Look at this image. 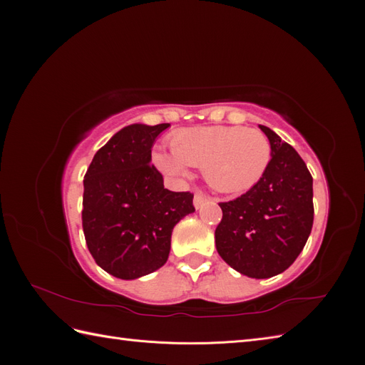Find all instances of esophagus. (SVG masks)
<instances>
[{"mask_svg": "<svg viewBox=\"0 0 365 365\" xmlns=\"http://www.w3.org/2000/svg\"><path fill=\"white\" fill-rule=\"evenodd\" d=\"M208 200H210V196L207 193H204L202 190H196L195 197H193V204L196 208H201L205 202H208Z\"/></svg>", "mask_w": 365, "mask_h": 365, "instance_id": "esophagus-1", "label": "esophagus"}]
</instances>
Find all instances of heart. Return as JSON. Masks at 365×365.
Instances as JSON below:
<instances>
[{
	"label": "heart",
	"instance_id": "heart-1",
	"mask_svg": "<svg viewBox=\"0 0 365 365\" xmlns=\"http://www.w3.org/2000/svg\"><path fill=\"white\" fill-rule=\"evenodd\" d=\"M169 153H158L157 165L168 175L184 176L185 165L202 168L205 181L225 193L251 189L272 158L268 137L262 130L240 126H208L180 130L170 140Z\"/></svg>",
	"mask_w": 365,
	"mask_h": 365
}]
</instances>
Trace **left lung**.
Instances as JSON below:
<instances>
[{"instance_id": "8db88e82", "label": "left lung", "mask_w": 365, "mask_h": 365, "mask_svg": "<svg viewBox=\"0 0 365 365\" xmlns=\"http://www.w3.org/2000/svg\"><path fill=\"white\" fill-rule=\"evenodd\" d=\"M267 134L272 158L263 178L239 197L220 202L216 250L231 268L252 279L288 269L314 224L312 175L297 150L275 132Z\"/></svg>"}]
</instances>
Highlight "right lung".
I'll return each instance as SVG.
<instances>
[{
  "label": "right lung",
  "mask_w": 365,
  "mask_h": 365,
  "mask_svg": "<svg viewBox=\"0 0 365 365\" xmlns=\"http://www.w3.org/2000/svg\"><path fill=\"white\" fill-rule=\"evenodd\" d=\"M169 123L130 125L97 150L83 178L82 227L96 263L118 279L161 268L173 227L195 212L193 193L164 189L150 164L153 141Z\"/></svg>",
  "instance_id": "add662e5"
}]
</instances>
